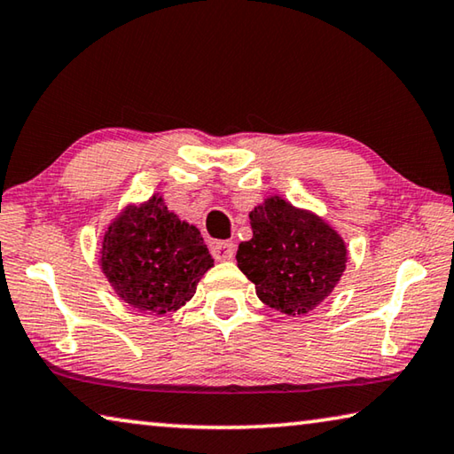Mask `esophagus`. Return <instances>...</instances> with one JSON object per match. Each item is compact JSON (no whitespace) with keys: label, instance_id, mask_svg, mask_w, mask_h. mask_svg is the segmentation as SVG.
<instances>
[{"label":"esophagus","instance_id":"34e87169","mask_svg":"<svg viewBox=\"0 0 454 454\" xmlns=\"http://www.w3.org/2000/svg\"><path fill=\"white\" fill-rule=\"evenodd\" d=\"M234 244L232 242H214L212 244V256L218 260V262H228V260L234 258Z\"/></svg>","mask_w":454,"mask_h":454}]
</instances>
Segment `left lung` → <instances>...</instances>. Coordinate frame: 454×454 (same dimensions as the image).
<instances>
[{
	"label": "left lung",
	"mask_w": 454,
	"mask_h": 454,
	"mask_svg": "<svg viewBox=\"0 0 454 454\" xmlns=\"http://www.w3.org/2000/svg\"><path fill=\"white\" fill-rule=\"evenodd\" d=\"M252 238L238 246V268L266 306L288 317L317 309L344 274L348 250L318 214L268 196L250 212Z\"/></svg>",
	"instance_id": "1"
}]
</instances>
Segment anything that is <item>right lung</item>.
<instances>
[{
    "instance_id": "add662e5",
    "label": "right lung",
    "mask_w": 454,
    "mask_h": 454,
    "mask_svg": "<svg viewBox=\"0 0 454 454\" xmlns=\"http://www.w3.org/2000/svg\"><path fill=\"white\" fill-rule=\"evenodd\" d=\"M99 266L121 301L142 312L166 314L196 294L214 258L200 230L153 194L142 204H128L107 224Z\"/></svg>"
}]
</instances>
